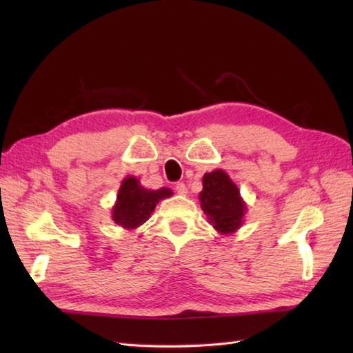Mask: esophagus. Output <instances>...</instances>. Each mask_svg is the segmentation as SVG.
Here are the masks:
<instances>
[{
    "instance_id": "1",
    "label": "esophagus",
    "mask_w": 353,
    "mask_h": 353,
    "mask_svg": "<svg viewBox=\"0 0 353 353\" xmlns=\"http://www.w3.org/2000/svg\"><path fill=\"white\" fill-rule=\"evenodd\" d=\"M174 190L177 194H181V196H186V192H188V188H186V185L183 182H177Z\"/></svg>"
}]
</instances>
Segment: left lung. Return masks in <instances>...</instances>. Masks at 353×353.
Instances as JSON below:
<instances>
[{
  "instance_id": "left-lung-1",
  "label": "left lung",
  "mask_w": 353,
  "mask_h": 353,
  "mask_svg": "<svg viewBox=\"0 0 353 353\" xmlns=\"http://www.w3.org/2000/svg\"><path fill=\"white\" fill-rule=\"evenodd\" d=\"M200 201L203 212L221 234H232L241 226L245 205L235 183L224 171L215 170L203 176Z\"/></svg>"
}]
</instances>
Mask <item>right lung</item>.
<instances>
[{
	"label": "right lung",
	"instance_id": "obj_1",
	"mask_svg": "<svg viewBox=\"0 0 353 353\" xmlns=\"http://www.w3.org/2000/svg\"><path fill=\"white\" fill-rule=\"evenodd\" d=\"M170 196L171 190L168 188L150 191L141 186L137 177H127L118 191V200L112 216L124 229H134L148 220L157 201Z\"/></svg>",
	"mask_w": 353,
	"mask_h": 353
}]
</instances>
